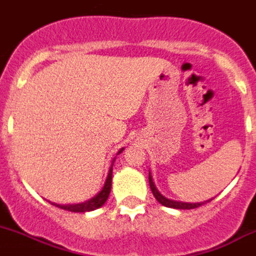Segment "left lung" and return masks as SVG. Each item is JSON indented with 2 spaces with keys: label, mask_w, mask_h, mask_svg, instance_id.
<instances>
[{
  "label": "left lung",
  "mask_w": 256,
  "mask_h": 256,
  "mask_svg": "<svg viewBox=\"0 0 256 256\" xmlns=\"http://www.w3.org/2000/svg\"><path fill=\"white\" fill-rule=\"evenodd\" d=\"M148 180H150V190H152V194L153 196L156 197V200H157L158 202L162 204L163 206H166V208H178V210H191V208H200L201 205H204V204L206 202H210L211 200H208V201H205V202H197V204H188V202H180V201H174V200H168L164 196H162L160 194V192L158 191L157 187H156L154 182H153L152 180V176H150V174H148Z\"/></svg>",
  "instance_id": "8db88e82"
}]
</instances>
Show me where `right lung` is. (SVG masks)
<instances>
[{"label":"right lung","mask_w":256,"mask_h":256,"mask_svg":"<svg viewBox=\"0 0 256 256\" xmlns=\"http://www.w3.org/2000/svg\"><path fill=\"white\" fill-rule=\"evenodd\" d=\"M123 150L124 148L119 150V152L116 153V154H119V153L123 152ZM114 160H116V158H114L113 162H112V166H110V168H109V174H108V177H106V184H104V187L102 188V191L99 192L96 196H94L93 198L88 200V201H85V202L76 204V205H58V204H52V205H55L56 208H62V210L72 211V212H88V211L96 210V208H99L100 206H103L104 204H106V200H108L109 194H110L112 174H113Z\"/></svg>","instance_id":"1"}]
</instances>
